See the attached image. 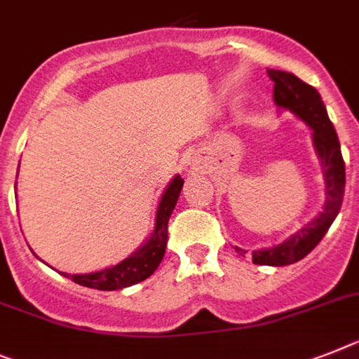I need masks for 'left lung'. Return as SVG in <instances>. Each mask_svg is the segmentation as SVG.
<instances>
[{
    "label": "left lung",
    "mask_w": 359,
    "mask_h": 359,
    "mask_svg": "<svg viewBox=\"0 0 359 359\" xmlns=\"http://www.w3.org/2000/svg\"><path fill=\"white\" fill-rule=\"evenodd\" d=\"M268 76L273 82V102L279 109L290 111L297 118L312 129V142L321 162L325 179V203L321 212L301 226L296 233L287 241L270 248L252 252V261L264 266H287L309 255L325 237L334 219L341 210L343 194H345V162L341 156L338 135L332 122L328 118L327 107L314 87L287 71L268 69ZM239 255L245 257L246 250L233 246Z\"/></svg>",
    "instance_id": "8db88e82"
}]
</instances>
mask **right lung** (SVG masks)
Segmentation results:
<instances>
[{
    "label": "right lung",
    "mask_w": 359,
    "mask_h": 359,
    "mask_svg": "<svg viewBox=\"0 0 359 359\" xmlns=\"http://www.w3.org/2000/svg\"><path fill=\"white\" fill-rule=\"evenodd\" d=\"M18 170H20V165H18ZM182 186H184V180L180 179V175H175L170 180V184L165 186L164 194L158 201L151 236L147 237L144 245L138 246L129 257H126L114 266L98 270V272L62 273V276L69 277L82 287L96 288V290H122V288L131 287V285H137V283L147 279L158 268L165 254L168 222H170V217L175 210V204L179 201Z\"/></svg>",
    "instance_id": "obj_1"
}]
</instances>
